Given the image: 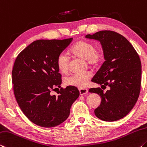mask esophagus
<instances>
[{
  "mask_svg": "<svg viewBox=\"0 0 147 147\" xmlns=\"http://www.w3.org/2000/svg\"><path fill=\"white\" fill-rule=\"evenodd\" d=\"M79 90V93H80V95L86 94H87L88 92V90L85 89V88H80Z\"/></svg>",
  "mask_w": 147,
  "mask_h": 147,
  "instance_id": "esophagus-1",
  "label": "esophagus"
}]
</instances>
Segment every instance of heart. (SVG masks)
Returning <instances> with one entry per match:
<instances>
[{"instance_id": "heart-1", "label": "heart", "mask_w": 147, "mask_h": 147, "mask_svg": "<svg viewBox=\"0 0 147 147\" xmlns=\"http://www.w3.org/2000/svg\"><path fill=\"white\" fill-rule=\"evenodd\" d=\"M71 53L80 59L86 61L90 66L96 67L102 63L104 53L101 49H96V45L88 41L81 40L76 42L71 47ZM70 58L66 53L62 52L58 55L57 66L62 74H66L69 69ZM92 77L89 72L84 74H74L64 79V84L67 86L78 88H85Z\"/></svg>"}]
</instances>
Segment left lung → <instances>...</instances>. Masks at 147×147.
<instances>
[{
	"instance_id": "8db88e82",
	"label": "left lung",
	"mask_w": 147,
	"mask_h": 147,
	"mask_svg": "<svg viewBox=\"0 0 147 147\" xmlns=\"http://www.w3.org/2000/svg\"><path fill=\"white\" fill-rule=\"evenodd\" d=\"M86 38L100 41L103 50V62L92 82L100 87L89 89L102 98L100 106L94 110L98 119L112 122L126 116L133 109L140 93L141 62L139 55L129 41L111 30H101ZM104 88V89H105Z\"/></svg>"
}]
</instances>
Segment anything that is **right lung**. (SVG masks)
I'll list each match as a JSON object with an SVG mask.
<instances>
[{
	"label": "right lung",
	"instance_id": "obj_1",
	"mask_svg": "<svg viewBox=\"0 0 147 147\" xmlns=\"http://www.w3.org/2000/svg\"><path fill=\"white\" fill-rule=\"evenodd\" d=\"M72 40H36L14 62L12 83L17 102L24 115L38 126L51 128L62 123L79 97L78 88L70 86L61 88L57 96L50 94L61 87L62 76L57 59Z\"/></svg>",
	"mask_w": 147,
	"mask_h": 147
}]
</instances>
